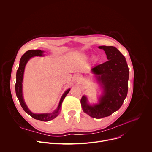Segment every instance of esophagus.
I'll return each mask as SVG.
<instances>
[{"label": "esophagus", "mask_w": 152, "mask_h": 152, "mask_svg": "<svg viewBox=\"0 0 152 152\" xmlns=\"http://www.w3.org/2000/svg\"><path fill=\"white\" fill-rule=\"evenodd\" d=\"M81 79H82V77L80 76V75H77L75 77V80L77 82H80L81 81Z\"/></svg>", "instance_id": "obj_1"}]
</instances>
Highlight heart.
Instances as JSON below:
<instances>
[{
  "mask_svg": "<svg viewBox=\"0 0 152 152\" xmlns=\"http://www.w3.org/2000/svg\"><path fill=\"white\" fill-rule=\"evenodd\" d=\"M93 58H94V60H96V59H97V56H94L93 57Z\"/></svg>",
  "mask_w": 152,
  "mask_h": 152,
  "instance_id": "1",
  "label": "heart"
}]
</instances>
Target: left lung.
<instances>
[{
    "label": "left lung",
    "mask_w": 152,
    "mask_h": 152,
    "mask_svg": "<svg viewBox=\"0 0 152 152\" xmlns=\"http://www.w3.org/2000/svg\"><path fill=\"white\" fill-rule=\"evenodd\" d=\"M105 52L108 61L95 66L92 72L97 75L103 85V94L99 103L91 106L83 96L80 103L83 112L94 118L111 115L118 110L126 99L128 91L129 71L125 57L114 46H99Z\"/></svg>",
    "instance_id": "1"
}]
</instances>
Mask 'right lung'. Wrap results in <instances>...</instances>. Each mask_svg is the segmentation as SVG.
<instances>
[{"label":"right lung","instance_id":"1","mask_svg":"<svg viewBox=\"0 0 152 152\" xmlns=\"http://www.w3.org/2000/svg\"><path fill=\"white\" fill-rule=\"evenodd\" d=\"M43 52L41 50H30L25 52L24 55L21 56L20 60V64H19V67L17 71L16 74V83L15 85V93L16 96L19 100V102L21 104V106L22 107L23 110L28 114L29 115H31L32 118L36 120L43 121H49L50 120H53V118H56L59 114V112L61 110L62 103L64 100V99L66 97V96L67 95L69 92L70 91V89L67 90L66 92L64 93L62 95L61 100L59 102V106L58 107V109L52 114H34L31 111H29V110L28 108L26 103H25V101L23 98V94H22V82H23V73L25 70V67L26 63L29 61V59L34 56H42Z\"/></svg>","mask_w":152,"mask_h":152}]
</instances>
